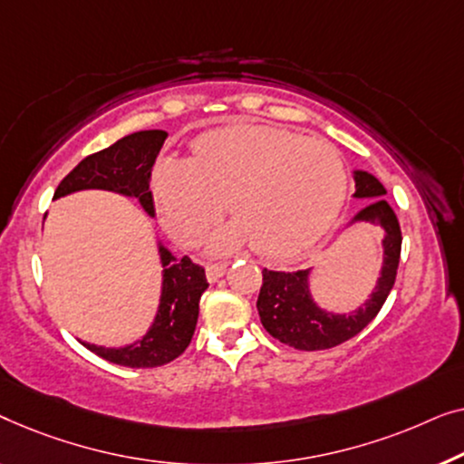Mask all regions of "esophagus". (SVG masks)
Wrapping results in <instances>:
<instances>
[{
	"mask_svg": "<svg viewBox=\"0 0 464 464\" xmlns=\"http://www.w3.org/2000/svg\"><path fill=\"white\" fill-rule=\"evenodd\" d=\"M225 271H227V265H223V263H218V265H208V266H206V277H208V282H210V284L218 282V279L225 276Z\"/></svg>",
	"mask_w": 464,
	"mask_h": 464,
	"instance_id": "esophagus-1",
	"label": "esophagus"
}]
</instances>
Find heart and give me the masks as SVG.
<instances>
[{"instance_id": "b5f03b06", "label": "heart", "mask_w": 464, "mask_h": 464, "mask_svg": "<svg viewBox=\"0 0 464 464\" xmlns=\"http://www.w3.org/2000/svg\"><path fill=\"white\" fill-rule=\"evenodd\" d=\"M347 185L344 161L328 142L254 123L208 132L191 160L166 158L155 169L161 223L176 239L201 237L227 199L233 220L212 235L210 250L252 241L266 258H290L322 239Z\"/></svg>"}]
</instances>
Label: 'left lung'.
<instances>
[{
	"label": "left lung",
	"mask_w": 464,
	"mask_h": 464,
	"mask_svg": "<svg viewBox=\"0 0 464 464\" xmlns=\"http://www.w3.org/2000/svg\"><path fill=\"white\" fill-rule=\"evenodd\" d=\"M351 174L355 180L353 198L365 199V206L344 225V229L365 223L378 225L382 231V265L370 296L349 313L328 311L313 298V269L292 273L263 271V288L256 300L260 322L273 338L298 351L332 349L360 334L382 309L395 284L401 252V229L393 208L384 199L387 188L365 169H353Z\"/></svg>",
	"instance_id": "left-lung-1"
}]
</instances>
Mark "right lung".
<instances>
[{"label": "right lung", "instance_id": "1", "mask_svg": "<svg viewBox=\"0 0 464 464\" xmlns=\"http://www.w3.org/2000/svg\"><path fill=\"white\" fill-rule=\"evenodd\" d=\"M168 139L166 130H140L123 136L102 151L88 155L61 180L54 199L71 193L99 188L136 199L149 217H155L153 195L149 188L153 164ZM161 266L160 304L145 334L121 347H104L80 341L102 360L126 368H158L176 360L191 343L199 317V298L208 288L206 273L187 256L176 258L155 237Z\"/></svg>", "mask_w": 464, "mask_h": 464}]
</instances>
